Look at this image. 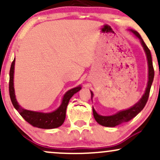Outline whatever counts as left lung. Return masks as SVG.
<instances>
[{
    "instance_id": "obj_1",
    "label": "left lung",
    "mask_w": 160,
    "mask_h": 160,
    "mask_svg": "<svg viewBox=\"0 0 160 160\" xmlns=\"http://www.w3.org/2000/svg\"><path fill=\"white\" fill-rule=\"evenodd\" d=\"M130 32H132L135 34V36L140 40L141 45H142L143 48L145 52V54L147 56V59H148V86H147L146 90L144 92V94L141 97V98L136 104H134L131 108H128L126 110H123V111H120L117 112L115 114L111 116H102L98 114L95 109L92 107V111H93V116H94L95 120L98 124L102 125L103 126H107V127H115L116 126H118L121 123H123L125 122H128V121L131 120L132 119L136 116L138 113H139L142 111L143 108H144L145 104H146L147 102H148V98H149L150 90V87H151L152 82L153 81L154 78V70L153 67V62H152V57L151 54H150V49L145 44V43L143 40L142 38L138 32L136 31H134L130 29ZM91 92V98L92 99L93 97V92Z\"/></svg>"
}]
</instances>
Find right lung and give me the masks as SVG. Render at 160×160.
I'll return each instance as SVG.
<instances>
[{"label": "right lung", "instance_id": "add662e5", "mask_svg": "<svg viewBox=\"0 0 160 160\" xmlns=\"http://www.w3.org/2000/svg\"><path fill=\"white\" fill-rule=\"evenodd\" d=\"M15 61L16 60L14 58L13 62L11 64L10 70V83H9V91H10V96L12 105L16 108V111L19 112V114L23 117L24 120H26L28 123L32 125L34 127L50 129V128H58L61 126L65 120L66 109H67L70 99L75 93L81 89V86H78L68 91L64 95L60 106L56 111L50 112V113H42V112L25 110L18 104L16 98L13 84Z\"/></svg>", "mask_w": 160, "mask_h": 160}]
</instances>
